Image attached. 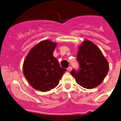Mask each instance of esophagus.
Listing matches in <instances>:
<instances>
[{"label": "esophagus", "instance_id": "esophagus-1", "mask_svg": "<svg viewBox=\"0 0 121 121\" xmlns=\"http://www.w3.org/2000/svg\"><path fill=\"white\" fill-rule=\"evenodd\" d=\"M71 70H72V67H71V66H69V67H68V68H67V71H71Z\"/></svg>", "mask_w": 121, "mask_h": 121}]
</instances>
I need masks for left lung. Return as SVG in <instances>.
Here are the masks:
<instances>
[{
	"label": "left lung",
	"instance_id": "obj_1",
	"mask_svg": "<svg viewBox=\"0 0 121 121\" xmlns=\"http://www.w3.org/2000/svg\"><path fill=\"white\" fill-rule=\"evenodd\" d=\"M77 60L80 69L78 72L73 70L71 74L78 85L92 89L102 83L108 73L109 65L95 44L90 40H84L78 47Z\"/></svg>",
	"mask_w": 121,
	"mask_h": 121
}]
</instances>
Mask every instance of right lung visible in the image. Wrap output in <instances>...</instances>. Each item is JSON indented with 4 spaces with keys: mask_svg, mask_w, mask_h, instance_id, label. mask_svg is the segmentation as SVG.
<instances>
[{
    "mask_svg": "<svg viewBox=\"0 0 121 121\" xmlns=\"http://www.w3.org/2000/svg\"><path fill=\"white\" fill-rule=\"evenodd\" d=\"M56 42L41 41L30 50L22 65L23 74L30 85L42 92L54 88L66 69L61 68L53 56Z\"/></svg>",
    "mask_w": 121,
    "mask_h": 121,
    "instance_id": "add662e5",
    "label": "right lung"
}]
</instances>
